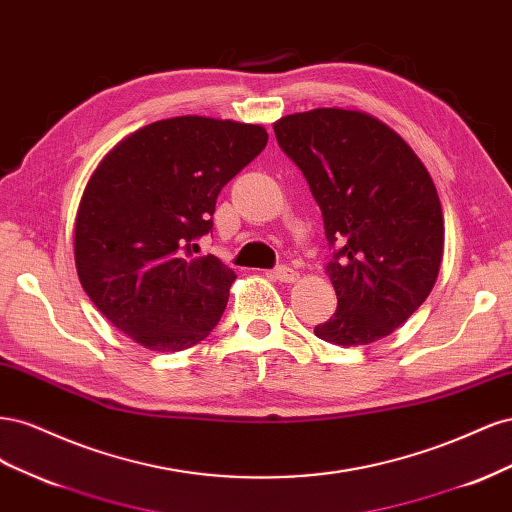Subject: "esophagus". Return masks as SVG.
<instances>
[{"instance_id":"1","label":"esophagus","mask_w":512,"mask_h":512,"mask_svg":"<svg viewBox=\"0 0 512 512\" xmlns=\"http://www.w3.org/2000/svg\"><path fill=\"white\" fill-rule=\"evenodd\" d=\"M273 275H275V280H280V282H284V284H294V282L299 280V273L294 271V269H290V267H286V265L277 267V269L273 271Z\"/></svg>"}]
</instances>
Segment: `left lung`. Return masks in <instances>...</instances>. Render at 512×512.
<instances>
[{"instance_id": "1", "label": "left lung", "mask_w": 512, "mask_h": 512, "mask_svg": "<svg viewBox=\"0 0 512 512\" xmlns=\"http://www.w3.org/2000/svg\"><path fill=\"white\" fill-rule=\"evenodd\" d=\"M301 168L337 245L327 275L335 314L316 337L367 346L401 327L438 280L444 215L429 170L378 117L352 108H314L273 123Z\"/></svg>"}]
</instances>
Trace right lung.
<instances>
[{"instance_id": "right-lung-1", "label": "right lung", "mask_w": 512, "mask_h": 512, "mask_svg": "<svg viewBox=\"0 0 512 512\" xmlns=\"http://www.w3.org/2000/svg\"><path fill=\"white\" fill-rule=\"evenodd\" d=\"M256 123L183 115L153 121L106 153L74 222L87 297L119 331L158 352L190 348L220 322L235 271L194 256L220 190L265 149Z\"/></svg>"}]
</instances>
